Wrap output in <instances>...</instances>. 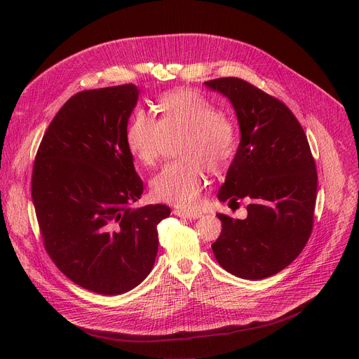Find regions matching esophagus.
Listing matches in <instances>:
<instances>
[{"instance_id": "1", "label": "esophagus", "mask_w": 359, "mask_h": 359, "mask_svg": "<svg viewBox=\"0 0 359 359\" xmlns=\"http://www.w3.org/2000/svg\"><path fill=\"white\" fill-rule=\"evenodd\" d=\"M173 215L177 217L187 219V220H196L201 216L200 212H183V210H173Z\"/></svg>"}]
</instances>
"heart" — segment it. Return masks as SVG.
<instances>
[{
    "mask_svg": "<svg viewBox=\"0 0 359 359\" xmlns=\"http://www.w3.org/2000/svg\"><path fill=\"white\" fill-rule=\"evenodd\" d=\"M158 119L143 109L130 118L125 142L133 159L143 166L156 165L168 140L176 142V156L150 180L155 198L180 209H193L209 168L217 173L234 159L238 130L231 116L216 111L213 102L191 89H176L161 96L156 104Z\"/></svg>",
    "mask_w": 359,
    "mask_h": 359,
    "instance_id": "heart-1",
    "label": "heart"
}]
</instances>
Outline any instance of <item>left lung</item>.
I'll list each match as a JSON object with an SVG mask.
<instances>
[{
	"mask_svg": "<svg viewBox=\"0 0 359 359\" xmlns=\"http://www.w3.org/2000/svg\"><path fill=\"white\" fill-rule=\"evenodd\" d=\"M204 83L231 102L241 133L217 197L251 203L244 220L217 215L223 229L215 257L236 277L267 278L290 266L311 236L318 179L311 149L277 97L233 76Z\"/></svg>",
	"mask_w": 359,
	"mask_h": 359,
	"instance_id": "8db88e82",
	"label": "left lung"
}]
</instances>
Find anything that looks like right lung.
<instances>
[{"mask_svg": "<svg viewBox=\"0 0 359 359\" xmlns=\"http://www.w3.org/2000/svg\"><path fill=\"white\" fill-rule=\"evenodd\" d=\"M139 97L133 83L82 90L49 123L31 194L43 245L75 284L102 295L139 285L158 254L166 204L132 209L143 182L125 142Z\"/></svg>", "mask_w": 359, "mask_h": 359, "instance_id": "1", "label": "right lung"}]
</instances>
